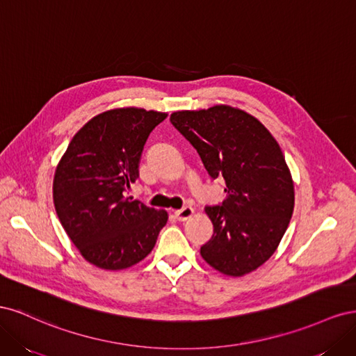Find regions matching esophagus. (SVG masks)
Returning a JSON list of instances; mask_svg holds the SVG:
<instances>
[{
  "label": "esophagus",
  "instance_id": "34e87169",
  "mask_svg": "<svg viewBox=\"0 0 356 356\" xmlns=\"http://www.w3.org/2000/svg\"><path fill=\"white\" fill-rule=\"evenodd\" d=\"M193 213H195V211H193V208L186 207V208L175 211V218H177L178 221H187L188 218H191Z\"/></svg>",
  "mask_w": 356,
  "mask_h": 356
}]
</instances>
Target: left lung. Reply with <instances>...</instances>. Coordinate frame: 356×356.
<instances>
[{
	"instance_id": "1",
	"label": "left lung",
	"mask_w": 356,
	"mask_h": 356,
	"mask_svg": "<svg viewBox=\"0 0 356 356\" xmlns=\"http://www.w3.org/2000/svg\"><path fill=\"white\" fill-rule=\"evenodd\" d=\"M170 123L196 148L211 178L225 182L200 255L227 276L254 272L273 255L294 211V182L282 149L255 117L230 105L177 111Z\"/></svg>"
}]
</instances>
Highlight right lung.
Here are the masks:
<instances>
[{
	"label": "right lung",
	"mask_w": 356,
	"mask_h": 356,
	"mask_svg": "<svg viewBox=\"0 0 356 356\" xmlns=\"http://www.w3.org/2000/svg\"><path fill=\"white\" fill-rule=\"evenodd\" d=\"M166 113L115 108L74 135L58 163L53 203L68 238L84 260L105 270L132 267L153 251L168 212L126 197L139 177L148 135Z\"/></svg>",
	"instance_id": "right-lung-1"
}]
</instances>
